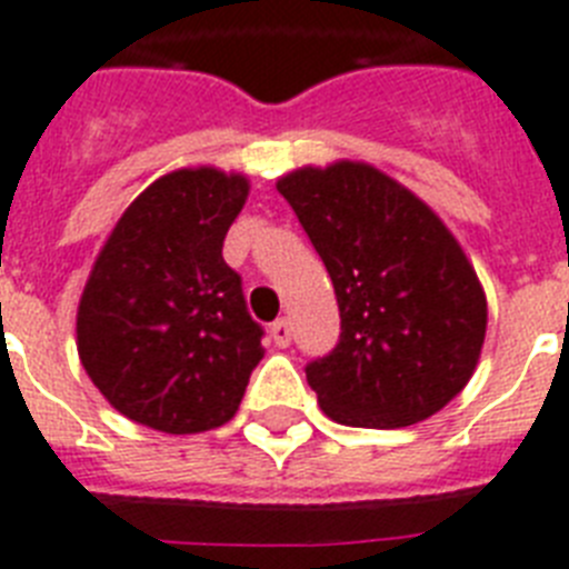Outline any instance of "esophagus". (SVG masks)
<instances>
[{
	"instance_id": "34e87169",
	"label": "esophagus",
	"mask_w": 569,
	"mask_h": 569,
	"mask_svg": "<svg viewBox=\"0 0 569 569\" xmlns=\"http://www.w3.org/2000/svg\"><path fill=\"white\" fill-rule=\"evenodd\" d=\"M270 337L279 349H288L290 346V337H293V328H290V319H276L273 326H270Z\"/></svg>"
}]
</instances>
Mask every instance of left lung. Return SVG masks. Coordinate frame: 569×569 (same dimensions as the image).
Wrapping results in <instances>:
<instances>
[{
  "instance_id": "left-lung-1",
  "label": "left lung",
  "mask_w": 569,
  "mask_h": 569,
  "mask_svg": "<svg viewBox=\"0 0 569 569\" xmlns=\"http://www.w3.org/2000/svg\"><path fill=\"white\" fill-rule=\"evenodd\" d=\"M276 189L340 305V340L305 366L322 412L380 430L430 419L471 380L486 340V293L457 238L366 162L299 168Z\"/></svg>"
}]
</instances>
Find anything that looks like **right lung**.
I'll return each mask as SVG.
<instances>
[{
  "label": "right lung",
  "mask_w": 569,
  "mask_h": 569,
  "mask_svg": "<svg viewBox=\"0 0 569 569\" xmlns=\"http://www.w3.org/2000/svg\"><path fill=\"white\" fill-rule=\"evenodd\" d=\"M243 173L180 168L119 218L78 305V355L136 425L203 433L238 412L264 328L247 311L223 238L247 203Z\"/></svg>",
  "instance_id": "add662e5"
}]
</instances>
